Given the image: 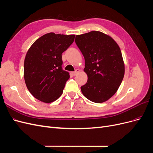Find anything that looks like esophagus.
<instances>
[{
	"instance_id": "1",
	"label": "esophagus",
	"mask_w": 153,
	"mask_h": 153,
	"mask_svg": "<svg viewBox=\"0 0 153 153\" xmlns=\"http://www.w3.org/2000/svg\"><path fill=\"white\" fill-rule=\"evenodd\" d=\"M79 71H80V70L78 69H76V70L75 71H73V72H72V75H73V76H76L77 74L79 73Z\"/></svg>"
}]
</instances>
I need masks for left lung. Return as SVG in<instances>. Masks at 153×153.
Listing matches in <instances>:
<instances>
[{"instance_id":"left-lung-1","label":"left lung","mask_w":153,"mask_h":153,"mask_svg":"<svg viewBox=\"0 0 153 153\" xmlns=\"http://www.w3.org/2000/svg\"><path fill=\"white\" fill-rule=\"evenodd\" d=\"M75 41L84 57L88 77L81 86L82 94L96 103L107 101L117 92L124 75L119 47L111 37L99 31L77 35Z\"/></svg>"}]
</instances>
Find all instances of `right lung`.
<instances>
[{"mask_svg": "<svg viewBox=\"0 0 153 153\" xmlns=\"http://www.w3.org/2000/svg\"><path fill=\"white\" fill-rule=\"evenodd\" d=\"M75 36L50 32L29 49L24 61V79L36 99L48 103L61 96L69 78V73L62 67V53L73 43Z\"/></svg>", "mask_w": 153, "mask_h": 153, "instance_id": "1", "label": "right lung"}]
</instances>
